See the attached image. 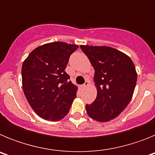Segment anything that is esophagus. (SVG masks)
Returning <instances> with one entry per match:
<instances>
[{"mask_svg":"<svg viewBox=\"0 0 155 155\" xmlns=\"http://www.w3.org/2000/svg\"><path fill=\"white\" fill-rule=\"evenodd\" d=\"M88 84H89V82L87 81H86L85 83H84V84H83V87H87V86H88Z\"/></svg>","mask_w":155,"mask_h":155,"instance_id":"esophagus-1","label":"esophagus"}]
</instances>
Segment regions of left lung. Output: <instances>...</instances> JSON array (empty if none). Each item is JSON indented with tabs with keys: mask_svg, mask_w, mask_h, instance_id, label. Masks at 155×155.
Here are the masks:
<instances>
[{
	"mask_svg": "<svg viewBox=\"0 0 155 155\" xmlns=\"http://www.w3.org/2000/svg\"><path fill=\"white\" fill-rule=\"evenodd\" d=\"M94 69L95 100L86 105L87 114L98 122L116 118L130 102L137 74L127 54L110 46L81 45Z\"/></svg>",
	"mask_w": 155,
	"mask_h": 155,
	"instance_id": "8db88e82",
	"label": "left lung"
}]
</instances>
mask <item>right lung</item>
I'll list each match as a JSON object with an SVG mask.
<instances>
[{
    "instance_id": "1",
    "label": "right lung",
    "mask_w": 155,
    "mask_h": 155,
    "mask_svg": "<svg viewBox=\"0 0 155 155\" xmlns=\"http://www.w3.org/2000/svg\"><path fill=\"white\" fill-rule=\"evenodd\" d=\"M78 48L64 42H50L35 48L23 62V91L41 118L59 121L68 115L78 87L69 81L65 69L70 56Z\"/></svg>"
}]
</instances>
